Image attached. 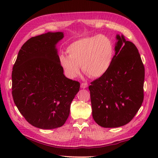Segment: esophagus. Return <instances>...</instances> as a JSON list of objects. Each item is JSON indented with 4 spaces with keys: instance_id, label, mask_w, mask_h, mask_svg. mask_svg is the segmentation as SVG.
<instances>
[{
    "instance_id": "1",
    "label": "esophagus",
    "mask_w": 158,
    "mask_h": 158,
    "mask_svg": "<svg viewBox=\"0 0 158 158\" xmlns=\"http://www.w3.org/2000/svg\"><path fill=\"white\" fill-rule=\"evenodd\" d=\"M88 83H81V88L84 89V88H86L87 87H88Z\"/></svg>"
}]
</instances>
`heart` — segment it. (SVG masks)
<instances>
[{"label": "heart", "instance_id": "heart-1", "mask_svg": "<svg viewBox=\"0 0 158 158\" xmlns=\"http://www.w3.org/2000/svg\"><path fill=\"white\" fill-rule=\"evenodd\" d=\"M69 55L61 53L59 61L70 78L83 72L91 78H98L108 71L113 60L114 47L109 37L96 35L81 39L67 48Z\"/></svg>", "mask_w": 158, "mask_h": 158}]
</instances>
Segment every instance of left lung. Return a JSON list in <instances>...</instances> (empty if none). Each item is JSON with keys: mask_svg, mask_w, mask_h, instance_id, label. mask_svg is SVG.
<instances>
[{"mask_svg": "<svg viewBox=\"0 0 158 158\" xmlns=\"http://www.w3.org/2000/svg\"><path fill=\"white\" fill-rule=\"evenodd\" d=\"M115 54L105 75L89 86L94 120L104 127H117L132 120L144 98L145 67L133 43L117 35Z\"/></svg>", "mask_w": 158, "mask_h": 158, "instance_id": "obj_1", "label": "left lung"}]
</instances>
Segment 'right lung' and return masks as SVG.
<instances>
[{
    "label": "right lung",
    "instance_id": "1",
    "mask_svg": "<svg viewBox=\"0 0 158 158\" xmlns=\"http://www.w3.org/2000/svg\"><path fill=\"white\" fill-rule=\"evenodd\" d=\"M63 32L28 39L19 51L12 71V96L27 122L41 129L62 126L79 92V82L66 78L56 45Z\"/></svg>",
    "mask_w": 158,
    "mask_h": 158
}]
</instances>
